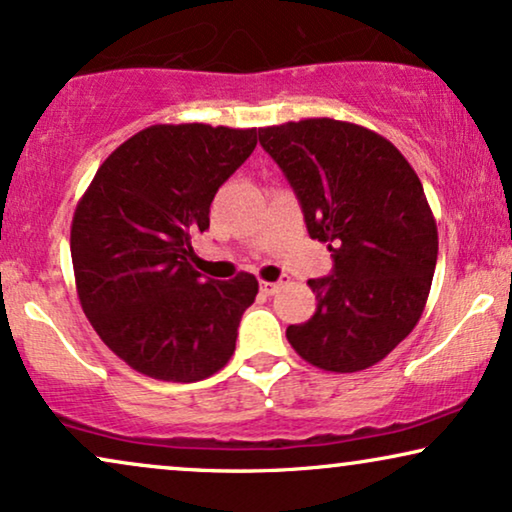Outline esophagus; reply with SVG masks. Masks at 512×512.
Masks as SVG:
<instances>
[{
    "label": "esophagus",
    "mask_w": 512,
    "mask_h": 512,
    "mask_svg": "<svg viewBox=\"0 0 512 512\" xmlns=\"http://www.w3.org/2000/svg\"><path fill=\"white\" fill-rule=\"evenodd\" d=\"M282 287V282H261V291L265 296H272L277 294V289Z\"/></svg>",
    "instance_id": "esophagus-1"
}]
</instances>
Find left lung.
Wrapping results in <instances>:
<instances>
[{
  "mask_svg": "<svg viewBox=\"0 0 512 512\" xmlns=\"http://www.w3.org/2000/svg\"><path fill=\"white\" fill-rule=\"evenodd\" d=\"M301 202L308 235L334 270L308 280L317 310L291 324V348L313 367L353 374L381 362L426 308L437 225L416 171L393 143L329 117L258 129Z\"/></svg>",
  "mask_w": 512,
  "mask_h": 512,
  "instance_id": "obj_1",
  "label": "left lung"
}]
</instances>
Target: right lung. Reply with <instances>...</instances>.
<instances>
[{
    "mask_svg": "<svg viewBox=\"0 0 512 512\" xmlns=\"http://www.w3.org/2000/svg\"><path fill=\"white\" fill-rule=\"evenodd\" d=\"M256 148V129L155 124L98 167L70 230L77 296L101 341L131 369L202 381L235 353L254 303L249 272L221 282L195 270L218 188Z\"/></svg>",
    "mask_w": 512,
    "mask_h": 512,
    "instance_id": "right-lung-1",
    "label": "right lung"
}]
</instances>
